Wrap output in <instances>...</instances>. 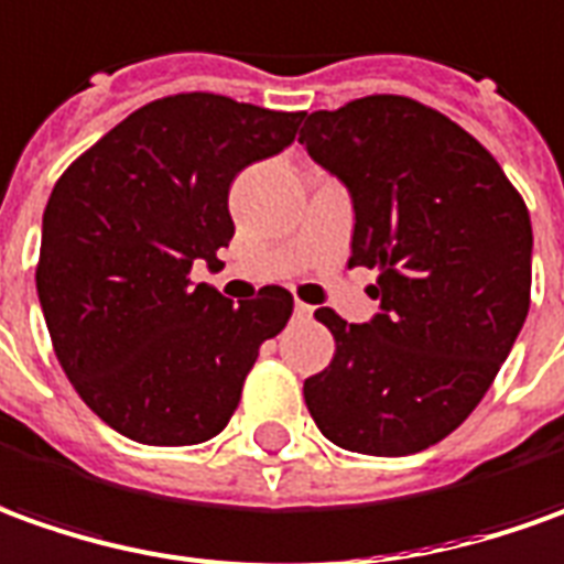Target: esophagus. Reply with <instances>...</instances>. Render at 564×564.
<instances>
[{
  "mask_svg": "<svg viewBox=\"0 0 564 564\" xmlns=\"http://www.w3.org/2000/svg\"><path fill=\"white\" fill-rule=\"evenodd\" d=\"M294 316H297V319H301V322L313 319V306L301 304V301H297V304H294Z\"/></svg>",
  "mask_w": 564,
  "mask_h": 564,
  "instance_id": "esophagus-1",
  "label": "esophagus"
}]
</instances>
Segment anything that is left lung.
<instances>
[{
	"instance_id": "obj_1",
	"label": "left lung",
	"mask_w": 564,
	"mask_h": 564,
	"mask_svg": "<svg viewBox=\"0 0 564 564\" xmlns=\"http://www.w3.org/2000/svg\"><path fill=\"white\" fill-rule=\"evenodd\" d=\"M301 143L352 199L349 267L378 270L380 313L322 306L332 365L304 380L322 436L402 457L482 402L531 304V217L497 159L448 116L371 95L306 116Z\"/></svg>"
}]
</instances>
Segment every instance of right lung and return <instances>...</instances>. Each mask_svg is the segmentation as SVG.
<instances>
[{
  "label": "right lung",
  "mask_w": 564,
  "mask_h": 564,
  "mask_svg": "<svg viewBox=\"0 0 564 564\" xmlns=\"http://www.w3.org/2000/svg\"><path fill=\"white\" fill-rule=\"evenodd\" d=\"M301 119L205 91L162 97L54 184L39 304L64 375L116 433L199 445L230 423L260 344L285 328L294 301L267 285L236 306L189 270L230 245L236 174L282 153Z\"/></svg>",
  "instance_id": "1"
}]
</instances>
